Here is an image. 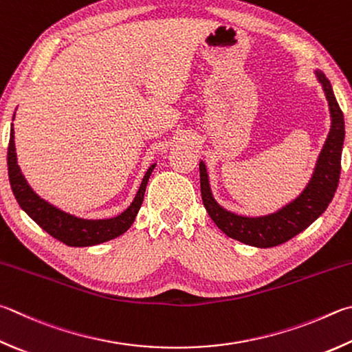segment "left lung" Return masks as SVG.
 <instances>
[{
	"instance_id": "left-lung-1",
	"label": "left lung",
	"mask_w": 352,
	"mask_h": 352,
	"mask_svg": "<svg viewBox=\"0 0 352 352\" xmlns=\"http://www.w3.org/2000/svg\"><path fill=\"white\" fill-rule=\"evenodd\" d=\"M316 75L318 81L322 82L323 91L328 98L332 118L331 131L320 155H318L314 175H312L306 189L292 203L286 204L276 214L257 217V219L228 212L214 200L209 189L206 168H204L203 162L200 163L203 204L210 219L228 237L257 248L278 246L305 231L329 206L338 186V178H340L344 121L343 112L337 103L334 92H332L329 80L320 70H317Z\"/></svg>"
}]
</instances>
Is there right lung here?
Instances as JSON below:
<instances>
[{
	"label": "right lung",
	"mask_w": 352,
	"mask_h": 352,
	"mask_svg": "<svg viewBox=\"0 0 352 352\" xmlns=\"http://www.w3.org/2000/svg\"><path fill=\"white\" fill-rule=\"evenodd\" d=\"M155 164H152L146 172L138 192L133 201L123 214L107 220H82L69 215L63 210L54 208L52 204L44 201L30 189L28 182L16 164L15 143H14V127L10 129V140L8 148V169H9V182L12 192H14L16 201L28 212V215L34 220L38 226L52 235L54 239L60 240L67 246H92L98 245L107 240H112L118 235L124 234L135 220L140 208H142L146 184L154 170Z\"/></svg>",
	"instance_id": "right-lung-1"
}]
</instances>
